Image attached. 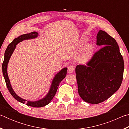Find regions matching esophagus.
Returning a JSON list of instances; mask_svg holds the SVG:
<instances>
[{"label": "esophagus", "instance_id": "obj_1", "mask_svg": "<svg viewBox=\"0 0 129 129\" xmlns=\"http://www.w3.org/2000/svg\"><path fill=\"white\" fill-rule=\"evenodd\" d=\"M75 71V66L73 65H71L68 67V72L69 73H73Z\"/></svg>", "mask_w": 129, "mask_h": 129}]
</instances>
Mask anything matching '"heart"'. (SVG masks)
I'll return each mask as SVG.
<instances>
[{
	"label": "heart",
	"mask_w": 129,
	"mask_h": 129,
	"mask_svg": "<svg viewBox=\"0 0 129 129\" xmlns=\"http://www.w3.org/2000/svg\"><path fill=\"white\" fill-rule=\"evenodd\" d=\"M93 52V46L91 44H87L83 48L78 58V61L82 64H85L91 57Z\"/></svg>",
	"instance_id": "b5f03b06"
}]
</instances>
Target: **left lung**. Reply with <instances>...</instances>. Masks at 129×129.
Here are the masks:
<instances>
[{"mask_svg": "<svg viewBox=\"0 0 129 129\" xmlns=\"http://www.w3.org/2000/svg\"><path fill=\"white\" fill-rule=\"evenodd\" d=\"M96 44L102 48L86 65L76 67L78 94L84 101L93 104L104 102L118 90L124 71L123 57L114 38L100 30Z\"/></svg>", "mask_w": 129, "mask_h": 129, "instance_id": "8db88e82", "label": "left lung"}]
</instances>
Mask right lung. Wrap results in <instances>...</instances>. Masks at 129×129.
<instances>
[{"instance_id":"add662e5","label":"right lung","mask_w":129,"mask_h":129,"mask_svg":"<svg viewBox=\"0 0 129 129\" xmlns=\"http://www.w3.org/2000/svg\"><path fill=\"white\" fill-rule=\"evenodd\" d=\"M38 36V33L36 32H32L30 34H27L24 35H22L18 38L15 39L11 43L6 49L5 53H4V58L3 64H2V72H3V75L4 76V80L7 85V88L9 90L10 93H11L13 97L15 99H16L17 101L21 102V103L24 104L26 100L21 99V97H19L12 88V86L11 85L10 81L8 78V74H7V65L8 64V61L11 56L13 52L16 48V45L19 43L21 42L24 40H28V39H31L36 38ZM67 68H64L61 69L58 73H57L55 77H54L52 81L51 88H50L49 92L48 93L47 95L44 98L41 99L39 101H28L27 102V105L35 107V108H40V107H43L47 105L48 104L51 100L53 99L54 96L55 95L56 93L58 87L59 86L60 83L61 81L64 79L67 75Z\"/></svg>"}]
</instances>
